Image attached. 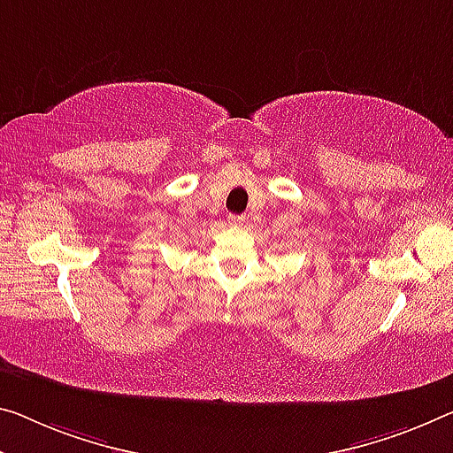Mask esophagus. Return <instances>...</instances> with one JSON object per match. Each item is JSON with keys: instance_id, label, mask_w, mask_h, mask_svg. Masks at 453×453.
Returning a JSON list of instances; mask_svg holds the SVG:
<instances>
[{"instance_id": "obj_1", "label": "esophagus", "mask_w": 453, "mask_h": 453, "mask_svg": "<svg viewBox=\"0 0 453 453\" xmlns=\"http://www.w3.org/2000/svg\"><path fill=\"white\" fill-rule=\"evenodd\" d=\"M245 222V217H239V214H231V217H228V225L231 226H242Z\"/></svg>"}]
</instances>
